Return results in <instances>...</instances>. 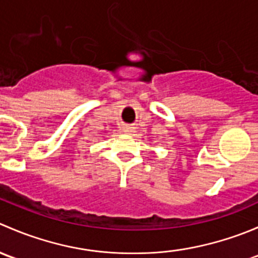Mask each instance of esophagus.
Masks as SVG:
<instances>
[{
    "label": "esophagus",
    "mask_w": 258,
    "mask_h": 258,
    "mask_svg": "<svg viewBox=\"0 0 258 258\" xmlns=\"http://www.w3.org/2000/svg\"><path fill=\"white\" fill-rule=\"evenodd\" d=\"M123 132L126 135H134V132H135V127H132V126H124L123 127Z\"/></svg>",
    "instance_id": "obj_1"
}]
</instances>
